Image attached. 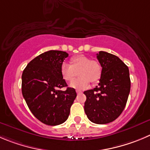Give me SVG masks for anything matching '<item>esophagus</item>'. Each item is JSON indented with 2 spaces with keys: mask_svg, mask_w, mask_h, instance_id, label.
Listing matches in <instances>:
<instances>
[{
  "mask_svg": "<svg viewBox=\"0 0 150 150\" xmlns=\"http://www.w3.org/2000/svg\"><path fill=\"white\" fill-rule=\"evenodd\" d=\"M76 93H77L78 94H81V93H82V91H79V90H76Z\"/></svg>",
  "mask_w": 150,
  "mask_h": 150,
  "instance_id": "34e87169",
  "label": "esophagus"
}]
</instances>
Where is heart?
Masks as SVG:
<instances>
[{
    "mask_svg": "<svg viewBox=\"0 0 150 150\" xmlns=\"http://www.w3.org/2000/svg\"><path fill=\"white\" fill-rule=\"evenodd\" d=\"M79 71V78L70 83V87L75 89L83 90L88 88L90 82L96 83L101 79L102 68L101 64L92 60L85 55H77L71 59V65L62 62L60 65V74L62 79L70 82L75 76V71Z\"/></svg>",
    "mask_w": 150,
    "mask_h": 150,
    "instance_id": "obj_1",
    "label": "heart"
}]
</instances>
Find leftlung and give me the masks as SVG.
Here are the masks:
<instances>
[{"mask_svg":"<svg viewBox=\"0 0 150 150\" xmlns=\"http://www.w3.org/2000/svg\"><path fill=\"white\" fill-rule=\"evenodd\" d=\"M97 59L102 68L98 86L84 92L85 112L91 122L104 125L113 122L126 106L130 91L128 67L118 57L99 51Z\"/></svg>","mask_w":150,"mask_h":150,"instance_id":"1","label":"left lung"}]
</instances>
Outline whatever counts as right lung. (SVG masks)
I'll list each match as a JSON object with an SVG mask.
<instances>
[{
    "label": "right lung",
    "instance_id": "add662e5",
    "mask_svg": "<svg viewBox=\"0 0 150 150\" xmlns=\"http://www.w3.org/2000/svg\"><path fill=\"white\" fill-rule=\"evenodd\" d=\"M68 54L62 51L44 52L27 65L22 74V93L28 108L41 122L56 126L65 122L76 97L75 89L67 88L60 65Z\"/></svg>",
    "mask_w": 150,
    "mask_h": 150
}]
</instances>
